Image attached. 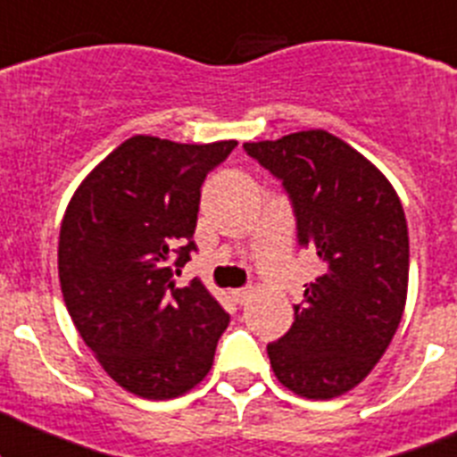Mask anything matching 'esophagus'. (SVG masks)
Instances as JSON below:
<instances>
[{
  "mask_svg": "<svg viewBox=\"0 0 457 457\" xmlns=\"http://www.w3.org/2000/svg\"><path fill=\"white\" fill-rule=\"evenodd\" d=\"M232 296H234V301H237L238 305H245L247 301H250L252 290H250V287H238V290H232Z\"/></svg>",
  "mask_w": 457,
  "mask_h": 457,
  "instance_id": "34e87169",
  "label": "esophagus"
}]
</instances>
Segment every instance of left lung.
I'll return each instance as SVG.
<instances>
[{
  "label": "left lung",
  "instance_id": "obj_1",
  "mask_svg": "<svg viewBox=\"0 0 457 457\" xmlns=\"http://www.w3.org/2000/svg\"><path fill=\"white\" fill-rule=\"evenodd\" d=\"M281 180L296 241L323 272L305 283L295 323L268 344L274 375L308 400L355 388L382 360L402 321L409 286V228L382 171L328 131L245 143Z\"/></svg>",
  "mask_w": 457,
  "mask_h": 457
}]
</instances>
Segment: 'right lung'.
<instances>
[{"label": "right lung", "instance_id": "right-lung-1", "mask_svg": "<svg viewBox=\"0 0 457 457\" xmlns=\"http://www.w3.org/2000/svg\"><path fill=\"white\" fill-rule=\"evenodd\" d=\"M237 140L179 145L134 136L84 179L57 247L62 295L102 369L145 400H171L212 369L229 317L198 278L174 286L205 176Z\"/></svg>", "mask_w": 457, "mask_h": 457}]
</instances>
